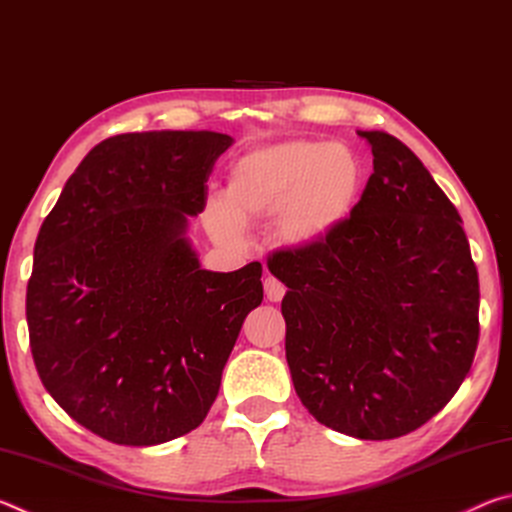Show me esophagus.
Instances as JSON below:
<instances>
[{
	"mask_svg": "<svg viewBox=\"0 0 512 512\" xmlns=\"http://www.w3.org/2000/svg\"><path fill=\"white\" fill-rule=\"evenodd\" d=\"M264 293L271 302H280L284 298V293H287V289H284V284L277 280V277L268 275L264 280Z\"/></svg>",
	"mask_w": 512,
	"mask_h": 512,
	"instance_id": "obj_1",
	"label": "esophagus"
}]
</instances>
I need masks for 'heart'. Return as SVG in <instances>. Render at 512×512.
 I'll use <instances>...</instances> for the list:
<instances>
[{
    "instance_id": "b5f03b06",
    "label": "heart",
    "mask_w": 512,
    "mask_h": 512,
    "mask_svg": "<svg viewBox=\"0 0 512 512\" xmlns=\"http://www.w3.org/2000/svg\"><path fill=\"white\" fill-rule=\"evenodd\" d=\"M363 169L343 144L291 140L250 149L232 162L223 201L210 205L219 237L239 235V221L275 219L282 241L316 244L348 219Z\"/></svg>"
}]
</instances>
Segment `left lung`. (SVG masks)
Wrapping results in <instances>:
<instances>
[{"mask_svg":"<svg viewBox=\"0 0 512 512\" xmlns=\"http://www.w3.org/2000/svg\"><path fill=\"white\" fill-rule=\"evenodd\" d=\"M372 176L316 244L268 257L284 287L287 361L307 411L361 440L422 427L452 400L479 343V273L461 216L409 146L359 131Z\"/></svg>","mask_w":512,"mask_h":512,"instance_id":"1","label":"left lung"}]
</instances>
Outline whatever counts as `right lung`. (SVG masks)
I'll use <instances>...</instances> for the list:
<instances>
[{
    "label": "right lung",
    "mask_w": 512,
    "mask_h": 512,
    "mask_svg": "<svg viewBox=\"0 0 512 512\" xmlns=\"http://www.w3.org/2000/svg\"><path fill=\"white\" fill-rule=\"evenodd\" d=\"M230 135L124 133L85 155L47 214L27 287L31 354L69 418L117 445L149 447L205 420L262 264L205 271L187 219Z\"/></svg>",
    "instance_id": "add662e5"
}]
</instances>
